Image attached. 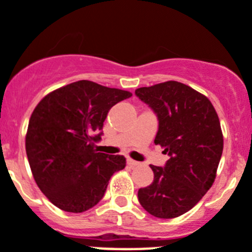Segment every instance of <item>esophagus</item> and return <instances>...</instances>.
<instances>
[{
    "label": "esophagus",
    "mask_w": 252,
    "mask_h": 252,
    "mask_svg": "<svg viewBox=\"0 0 252 252\" xmlns=\"http://www.w3.org/2000/svg\"><path fill=\"white\" fill-rule=\"evenodd\" d=\"M126 162H128V165L130 166V167H135V166L139 165L138 161L133 160V158H128V160H126Z\"/></svg>",
    "instance_id": "obj_1"
}]
</instances>
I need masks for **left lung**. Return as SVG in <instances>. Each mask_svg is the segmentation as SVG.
<instances>
[{
  "label": "left lung",
  "mask_w": 252,
  "mask_h": 252,
  "mask_svg": "<svg viewBox=\"0 0 252 252\" xmlns=\"http://www.w3.org/2000/svg\"><path fill=\"white\" fill-rule=\"evenodd\" d=\"M158 119L155 144L170 158L150 165L154 181L138 198L151 216L180 217L193 208L213 185L223 153V133L212 102L192 87L166 81L135 90Z\"/></svg>",
  "instance_id": "left-lung-1"
}]
</instances>
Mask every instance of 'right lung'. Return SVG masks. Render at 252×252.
<instances>
[{"label":"right lung","instance_id":"right-lung-1","mask_svg":"<svg viewBox=\"0 0 252 252\" xmlns=\"http://www.w3.org/2000/svg\"><path fill=\"white\" fill-rule=\"evenodd\" d=\"M129 91L81 80L46 94L34 108L26 151L46 198L70 213H82L104 196L111 176L126 167L123 155L97 153L108 111Z\"/></svg>","mask_w":252,"mask_h":252}]
</instances>
